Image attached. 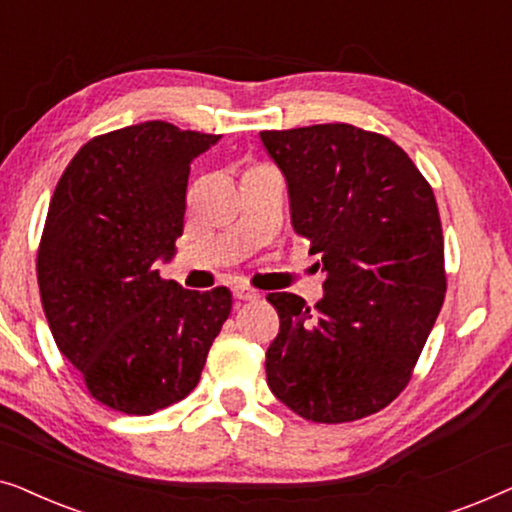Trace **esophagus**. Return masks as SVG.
Returning a JSON list of instances; mask_svg holds the SVG:
<instances>
[{"label":"esophagus","instance_id":"esophagus-1","mask_svg":"<svg viewBox=\"0 0 512 512\" xmlns=\"http://www.w3.org/2000/svg\"><path fill=\"white\" fill-rule=\"evenodd\" d=\"M233 293H235L237 300H258V298H261V293H258L254 286H249V284H237Z\"/></svg>","mask_w":512,"mask_h":512}]
</instances>
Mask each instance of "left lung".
I'll list each match as a JSON object with an SVG mask.
<instances>
[{
  "label": "left lung",
  "instance_id": "left-lung-1",
  "mask_svg": "<svg viewBox=\"0 0 512 512\" xmlns=\"http://www.w3.org/2000/svg\"><path fill=\"white\" fill-rule=\"evenodd\" d=\"M261 139L289 181L293 228L326 270L314 307L268 293L279 314L265 354L272 394L310 422L375 415L408 387L445 300L433 188L380 132L321 123Z\"/></svg>",
  "mask_w": 512,
  "mask_h": 512
}]
</instances>
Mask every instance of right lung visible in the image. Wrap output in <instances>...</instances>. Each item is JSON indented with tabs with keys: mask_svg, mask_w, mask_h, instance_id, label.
<instances>
[{
	"mask_svg": "<svg viewBox=\"0 0 512 512\" xmlns=\"http://www.w3.org/2000/svg\"><path fill=\"white\" fill-rule=\"evenodd\" d=\"M219 135L146 121L86 142L62 172L37 251L55 345L88 394L153 415L200 382L233 310L226 286L184 291L156 270L184 233L188 172Z\"/></svg>",
	"mask_w": 512,
	"mask_h": 512,
	"instance_id": "obj_1",
	"label": "right lung"
}]
</instances>
